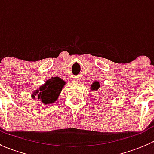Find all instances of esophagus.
I'll return each instance as SVG.
<instances>
[{
    "mask_svg": "<svg viewBox=\"0 0 154 154\" xmlns=\"http://www.w3.org/2000/svg\"><path fill=\"white\" fill-rule=\"evenodd\" d=\"M72 81L74 82H78L79 80L77 79H75V78H73V79H72Z\"/></svg>",
    "mask_w": 154,
    "mask_h": 154,
    "instance_id": "34e87169",
    "label": "esophagus"
}]
</instances>
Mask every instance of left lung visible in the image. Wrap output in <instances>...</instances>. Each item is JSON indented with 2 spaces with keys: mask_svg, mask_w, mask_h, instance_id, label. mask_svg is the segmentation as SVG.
Masks as SVG:
<instances>
[{
  "mask_svg": "<svg viewBox=\"0 0 154 154\" xmlns=\"http://www.w3.org/2000/svg\"><path fill=\"white\" fill-rule=\"evenodd\" d=\"M100 87V84L97 82H94L93 84L91 85V90L92 91H97Z\"/></svg>",
  "mask_w": 154,
  "mask_h": 154,
  "instance_id": "1",
  "label": "left lung"
}]
</instances>
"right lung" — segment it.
I'll list each match as a JSON object with an SVG mask.
<instances>
[{
  "mask_svg": "<svg viewBox=\"0 0 154 154\" xmlns=\"http://www.w3.org/2000/svg\"><path fill=\"white\" fill-rule=\"evenodd\" d=\"M65 82L59 77H54L48 80L44 85L40 87V91H36L35 94H32V97L38 94V97L45 104L54 103L58 98Z\"/></svg>",
  "mask_w": 154,
  "mask_h": 154,
  "instance_id": "right-lung-1",
  "label": "right lung"
}]
</instances>
